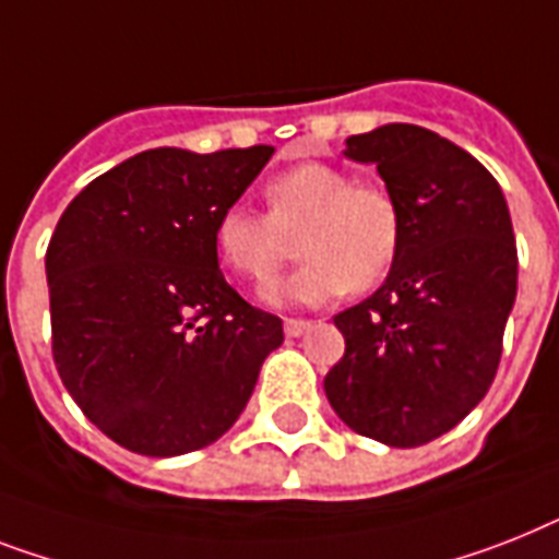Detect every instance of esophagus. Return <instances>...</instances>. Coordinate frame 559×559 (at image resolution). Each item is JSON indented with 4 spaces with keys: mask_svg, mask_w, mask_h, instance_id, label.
Listing matches in <instances>:
<instances>
[{
    "mask_svg": "<svg viewBox=\"0 0 559 559\" xmlns=\"http://www.w3.org/2000/svg\"><path fill=\"white\" fill-rule=\"evenodd\" d=\"M310 330V321L307 319H287L284 321V333L289 335V338H298V335H304Z\"/></svg>",
    "mask_w": 559,
    "mask_h": 559,
    "instance_id": "34e87169",
    "label": "esophagus"
}]
</instances>
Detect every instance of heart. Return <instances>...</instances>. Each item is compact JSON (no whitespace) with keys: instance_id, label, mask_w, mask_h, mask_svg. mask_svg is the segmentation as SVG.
Instances as JSON below:
<instances>
[{"instance_id":"heart-1","label":"heart","mask_w":559,"mask_h":559,"mask_svg":"<svg viewBox=\"0 0 559 559\" xmlns=\"http://www.w3.org/2000/svg\"><path fill=\"white\" fill-rule=\"evenodd\" d=\"M266 215L229 206L217 215L221 264L252 287H266L298 252L304 264L272 301L324 304L388 278L402 249V212L379 183L356 180L333 163H298L264 183Z\"/></svg>"}]
</instances>
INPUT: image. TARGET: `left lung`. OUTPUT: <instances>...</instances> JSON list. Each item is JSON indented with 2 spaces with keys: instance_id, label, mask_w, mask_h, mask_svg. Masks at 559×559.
<instances>
[{
  "instance_id": "1",
  "label": "left lung",
  "mask_w": 559,
  "mask_h": 559,
  "mask_svg": "<svg viewBox=\"0 0 559 559\" xmlns=\"http://www.w3.org/2000/svg\"><path fill=\"white\" fill-rule=\"evenodd\" d=\"M402 212V249L370 298L335 316L342 361L324 393L338 419L390 448L460 425L491 388L516 298V243L500 183L437 131L390 122L347 138Z\"/></svg>"
}]
</instances>
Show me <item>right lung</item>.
I'll list each match as a JSON object with an SVG mask.
<instances>
[{
  "label": "right lung",
  "instance_id": "right-lung-1",
  "mask_svg": "<svg viewBox=\"0 0 559 559\" xmlns=\"http://www.w3.org/2000/svg\"><path fill=\"white\" fill-rule=\"evenodd\" d=\"M272 152L148 148L59 217L45 252L53 365L80 411L129 451L177 456L224 437L284 342L278 316L226 284L215 249L217 215Z\"/></svg>",
  "mask_w": 559,
  "mask_h": 559
}]
</instances>
